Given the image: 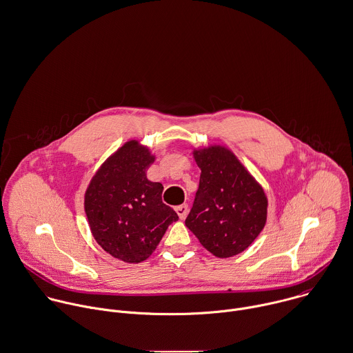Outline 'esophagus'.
Masks as SVG:
<instances>
[{
  "label": "esophagus",
  "instance_id": "1",
  "mask_svg": "<svg viewBox=\"0 0 353 353\" xmlns=\"http://www.w3.org/2000/svg\"><path fill=\"white\" fill-rule=\"evenodd\" d=\"M175 211H176V214H178V216H179L181 219H185L186 215H188V205H186V204L178 205V207L175 208Z\"/></svg>",
  "mask_w": 353,
  "mask_h": 353
}]
</instances>
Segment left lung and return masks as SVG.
<instances>
[{
  "label": "left lung",
  "mask_w": 353,
  "mask_h": 353,
  "mask_svg": "<svg viewBox=\"0 0 353 353\" xmlns=\"http://www.w3.org/2000/svg\"><path fill=\"white\" fill-rule=\"evenodd\" d=\"M193 157L201 175L185 225L214 256H235L248 249L265 226V192L225 145L193 148Z\"/></svg>",
  "instance_id": "left-lung-1"
}]
</instances>
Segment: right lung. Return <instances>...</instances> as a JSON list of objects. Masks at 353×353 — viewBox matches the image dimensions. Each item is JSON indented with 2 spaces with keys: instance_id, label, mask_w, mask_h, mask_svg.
Segmentation results:
<instances>
[{
  "instance_id": "add662e5",
  "label": "right lung",
  "mask_w": 353,
  "mask_h": 353,
  "mask_svg": "<svg viewBox=\"0 0 353 353\" xmlns=\"http://www.w3.org/2000/svg\"><path fill=\"white\" fill-rule=\"evenodd\" d=\"M156 160L138 139H128L94 172L85 192V212L97 243L124 263H141L157 248L176 212L161 201L163 185L146 178Z\"/></svg>"
}]
</instances>
